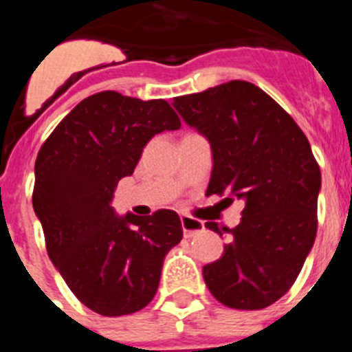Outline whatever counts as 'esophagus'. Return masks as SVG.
<instances>
[{
    "instance_id": "esophagus-1",
    "label": "esophagus",
    "mask_w": 352,
    "mask_h": 352,
    "mask_svg": "<svg viewBox=\"0 0 352 352\" xmlns=\"http://www.w3.org/2000/svg\"><path fill=\"white\" fill-rule=\"evenodd\" d=\"M182 227L185 238H194L195 234L203 231L204 223L197 219H192L188 214H182Z\"/></svg>"
}]
</instances>
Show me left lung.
<instances>
[{"instance_id": "1", "label": "left lung", "mask_w": 352, "mask_h": 352, "mask_svg": "<svg viewBox=\"0 0 352 352\" xmlns=\"http://www.w3.org/2000/svg\"><path fill=\"white\" fill-rule=\"evenodd\" d=\"M173 105L211 144L206 195L245 201L232 229L206 222L229 243L219 261L204 266V282L226 307L266 309L294 284L316 239L321 169L309 139L247 80L176 96Z\"/></svg>"}]
</instances>
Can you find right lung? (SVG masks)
<instances>
[{"instance_id": "1", "label": "right lung", "mask_w": 352, "mask_h": 352, "mask_svg": "<svg viewBox=\"0 0 352 352\" xmlns=\"http://www.w3.org/2000/svg\"><path fill=\"white\" fill-rule=\"evenodd\" d=\"M179 126L166 100L102 91L72 109L40 148L33 210L47 254L77 300L100 316L144 309L157 294L164 257L182 241L176 211L141 219L118 217L111 206L149 139Z\"/></svg>"}]
</instances>
